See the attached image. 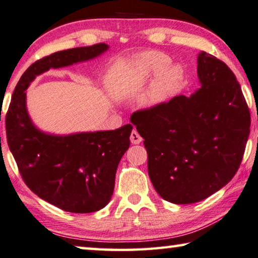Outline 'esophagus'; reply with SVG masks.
<instances>
[{"instance_id":"esophagus-1","label":"esophagus","mask_w":258,"mask_h":258,"mask_svg":"<svg viewBox=\"0 0 258 258\" xmlns=\"http://www.w3.org/2000/svg\"><path fill=\"white\" fill-rule=\"evenodd\" d=\"M130 140H131V142H132L133 145H139V144H140V142H142V138H141L140 134L138 133V131L133 130L132 132H131Z\"/></svg>"}]
</instances>
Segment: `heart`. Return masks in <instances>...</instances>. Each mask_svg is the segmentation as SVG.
I'll list each match as a JSON object with an SVG mask.
<instances>
[{"mask_svg": "<svg viewBox=\"0 0 258 258\" xmlns=\"http://www.w3.org/2000/svg\"><path fill=\"white\" fill-rule=\"evenodd\" d=\"M169 58L161 52L147 51L138 58V65L142 71L147 73L155 72L167 63ZM182 80V71L177 65L163 68L155 78L150 91L148 93V100L153 103H157L165 99L167 95L174 92Z\"/></svg>", "mask_w": 258, "mask_h": 258, "instance_id": "obj_1", "label": "heart"}]
</instances>
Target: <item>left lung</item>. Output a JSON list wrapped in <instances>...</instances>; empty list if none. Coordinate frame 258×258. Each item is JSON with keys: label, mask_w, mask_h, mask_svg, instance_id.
I'll return each mask as SVG.
<instances>
[{"label": "left lung", "mask_w": 258, "mask_h": 258, "mask_svg": "<svg viewBox=\"0 0 258 258\" xmlns=\"http://www.w3.org/2000/svg\"><path fill=\"white\" fill-rule=\"evenodd\" d=\"M201 87L132 113L148 154L153 186L165 201H202L234 177L250 133V112L239 81L217 57H198Z\"/></svg>", "instance_id": "left-lung-1"}]
</instances>
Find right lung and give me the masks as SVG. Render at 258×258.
Returning <instances> with one entry per match:
<instances>
[{
    "label": "right lung",
    "instance_id": "add662e5",
    "mask_svg": "<svg viewBox=\"0 0 258 258\" xmlns=\"http://www.w3.org/2000/svg\"><path fill=\"white\" fill-rule=\"evenodd\" d=\"M108 48V44L97 43L36 60L19 79L6 116L8 146L24 182L44 201L75 214L97 211L109 203L133 126L70 136L46 134L30 119L25 91L36 76L49 69L92 59Z\"/></svg>",
    "mask_w": 258,
    "mask_h": 258
}]
</instances>
